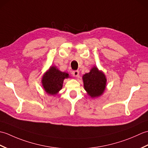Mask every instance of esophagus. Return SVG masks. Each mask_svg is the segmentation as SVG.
Here are the masks:
<instances>
[{
    "label": "esophagus",
    "mask_w": 148,
    "mask_h": 148,
    "mask_svg": "<svg viewBox=\"0 0 148 148\" xmlns=\"http://www.w3.org/2000/svg\"><path fill=\"white\" fill-rule=\"evenodd\" d=\"M72 75H73L74 77H79V72L78 71H72Z\"/></svg>",
    "instance_id": "34e87169"
}]
</instances>
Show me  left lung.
I'll return each mask as SVG.
<instances>
[{
  "mask_svg": "<svg viewBox=\"0 0 148 148\" xmlns=\"http://www.w3.org/2000/svg\"><path fill=\"white\" fill-rule=\"evenodd\" d=\"M82 78L84 88L91 98H97L103 95L106 88L107 79L104 73L97 67L94 66Z\"/></svg>",
  "mask_w": 148,
  "mask_h": 148,
  "instance_id": "obj_1",
  "label": "left lung"
}]
</instances>
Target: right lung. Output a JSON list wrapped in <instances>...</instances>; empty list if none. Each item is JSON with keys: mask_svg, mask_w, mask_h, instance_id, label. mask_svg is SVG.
<instances>
[{"mask_svg": "<svg viewBox=\"0 0 148 148\" xmlns=\"http://www.w3.org/2000/svg\"><path fill=\"white\" fill-rule=\"evenodd\" d=\"M69 77L67 72L60 71L56 66H51L42 76V88L48 95H56L62 88L64 79Z\"/></svg>", "mask_w": 148, "mask_h": 148, "instance_id": "obj_1", "label": "right lung"}]
</instances>
